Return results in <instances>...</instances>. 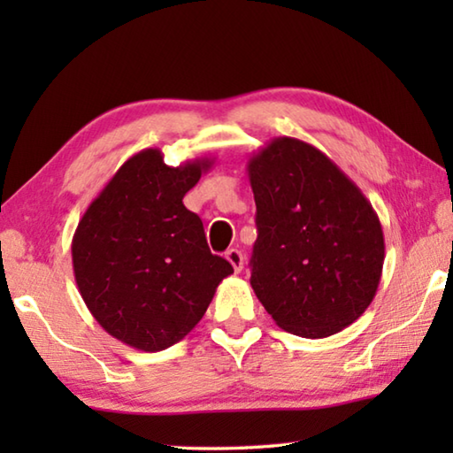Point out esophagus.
<instances>
[{
	"mask_svg": "<svg viewBox=\"0 0 453 453\" xmlns=\"http://www.w3.org/2000/svg\"><path fill=\"white\" fill-rule=\"evenodd\" d=\"M226 259H227L229 264L234 265V272H235V273L242 272V267H243V256H242L240 250H227Z\"/></svg>",
	"mask_w": 453,
	"mask_h": 453,
	"instance_id": "34e87169",
	"label": "esophagus"
}]
</instances>
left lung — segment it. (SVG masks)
<instances>
[{"label": "left lung", "mask_w": 453, "mask_h": 453, "mask_svg": "<svg viewBox=\"0 0 453 453\" xmlns=\"http://www.w3.org/2000/svg\"><path fill=\"white\" fill-rule=\"evenodd\" d=\"M257 240V300L286 332L318 340L362 316L380 286L386 243L372 203L324 151L273 137L248 159Z\"/></svg>", "instance_id": "8db88e82"}]
</instances>
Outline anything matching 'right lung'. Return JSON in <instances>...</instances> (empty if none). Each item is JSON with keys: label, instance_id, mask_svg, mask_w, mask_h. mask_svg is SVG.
Listing matches in <instances>:
<instances>
[{"label": "right lung", "instance_id": "add662e5", "mask_svg": "<svg viewBox=\"0 0 453 453\" xmlns=\"http://www.w3.org/2000/svg\"><path fill=\"white\" fill-rule=\"evenodd\" d=\"M211 165L197 157L170 167L157 148L137 151L75 229L72 262L83 302L129 348L162 351L183 340L234 273L210 251L202 219L183 205Z\"/></svg>", "mask_w": 453, "mask_h": 453}]
</instances>
